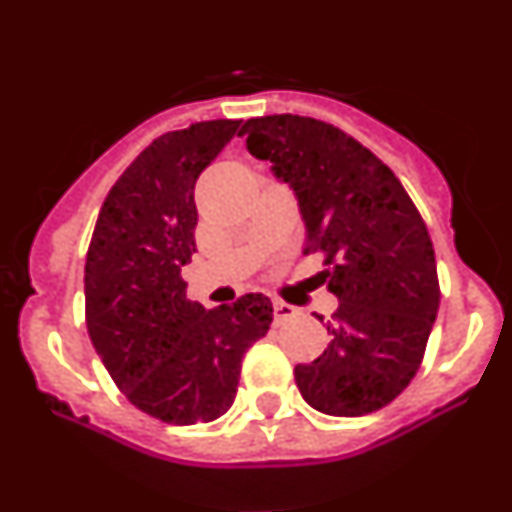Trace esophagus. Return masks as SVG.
<instances>
[{
  "label": "esophagus",
  "instance_id": "esophagus-1",
  "mask_svg": "<svg viewBox=\"0 0 512 512\" xmlns=\"http://www.w3.org/2000/svg\"><path fill=\"white\" fill-rule=\"evenodd\" d=\"M297 315V307L287 305V302L282 300H274V318H277V323H284V320L295 318Z\"/></svg>",
  "mask_w": 512,
  "mask_h": 512
}]
</instances>
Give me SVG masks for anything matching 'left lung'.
I'll return each instance as SVG.
<instances>
[{"instance_id":"1","label":"left lung","mask_w":512,"mask_h":512,"mask_svg":"<svg viewBox=\"0 0 512 512\" xmlns=\"http://www.w3.org/2000/svg\"><path fill=\"white\" fill-rule=\"evenodd\" d=\"M241 135L251 156L271 161L295 189L305 253L323 256L328 269L318 277L338 297L328 348L295 366L300 395L338 418L390 405L420 369L441 302L418 207L390 166L328 122L266 115L248 120Z\"/></svg>"}]
</instances>
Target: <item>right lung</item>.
I'll return each mask as SVG.
<instances>
[{"label": "right lung", "instance_id": "add662e5", "mask_svg": "<svg viewBox=\"0 0 512 512\" xmlns=\"http://www.w3.org/2000/svg\"><path fill=\"white\" fill-rule=\"evenodd\" d=\"M235 133L241 120H207L153 140L107 194L87 251V330L99 359L135 408L171 425L228 413L243 354L274 320L259 292L205 310L182 279L197 251L194 184Z\"/></svg>", "mask_w": 512, "mask_h": 512}]
</instances>
